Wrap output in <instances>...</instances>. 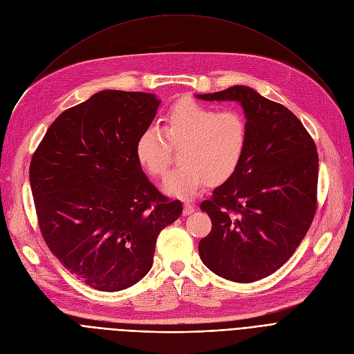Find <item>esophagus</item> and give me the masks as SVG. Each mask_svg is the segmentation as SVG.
Instances as JSON below:
<instances>
[{
    "instance_id": "1",
    "label": "esophagus",
    "mask_w": 354,
    "mask_h": 354,
    "mask_svg": "<svg viewBox=\"0 0 354 354\" xmlns=\"http://www.w3.org/2000/svg\"><path fill=\"white\" fill-rule=\"evenodd\" d=\"M194 212H195V207L192 205V203L185 202V203H183V215L187 216V215H191V214H194Z\"/></svg>"
}]
</instances>
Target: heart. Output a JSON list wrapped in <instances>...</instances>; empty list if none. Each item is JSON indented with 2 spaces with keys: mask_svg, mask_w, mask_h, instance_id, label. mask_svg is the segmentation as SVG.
I'll use <instances>...</instances> for the list:
<instances>
[{
  "mask_svg": "<svg viewBox=\"0 0 354 354\" xmlns=\"http://www.w3.org/2000/svg\"><path fill=\"white\" fill-rule=\"evenodd\" d=\"M248 127L236 110L218 111L183 99L165 115L162 129L147 127L136 142V158L146 172L162 178L179 151L180 165L167 175L163 191L172 196H194L203 183L211 187L228 180L244 158Z\"/></svg>",
  "mask_w": 354,
  "mask_h": 354,
  "instance_id": "obj_1",
  "label": "heart"
}]
</instances>
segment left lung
<instances>
[{
	"label": "left lung",
	"mask_w": 354,
	"mask_h": 354,
	"mask_svg": "<svg viewBox=\"0 0 354 354\" xmlns=\"http://www.w3.org/2000/svg\"><path fill=\"white\" fill-rule=\"evenodd\" d=\"M196 97L238 102L248 127L238 169L201 203L212 230L199 241V257L227 280H261L288 261L311 225L317 208V147L292 111L251 87L232 86Z\"/></svg>",
	"instance_id": "left-lung-1"
}]
</instances>
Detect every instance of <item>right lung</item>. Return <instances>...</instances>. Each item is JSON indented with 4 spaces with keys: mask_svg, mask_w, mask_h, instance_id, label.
<instances>
[{
    "mask_svg": "<svg viewBox=\"0 0 354 354\" xmlns=\"http://www.w3.org/2000/svg\"><path fill=\"white\" fill-rule=\"evenodd\" d=\"M151 93L102 90L64 110L30 163L41 235L77 280L132 287L152 268L159 232L182 214L149 182L136 142L156 116Z\"/></svg>",
    "mask_w": 354,
    "mask_h": 354,
    "instance_id": "add662e5",
    "label": "right lung"
}]
</instances>
